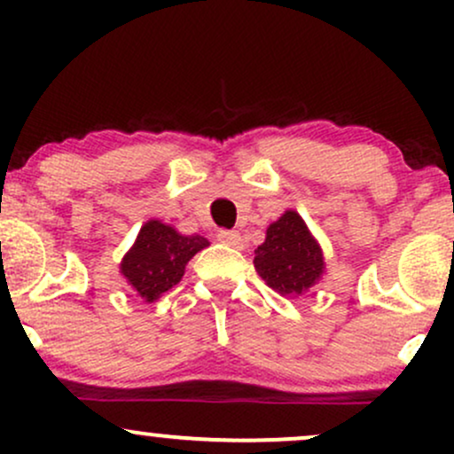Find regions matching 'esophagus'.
Returning <instances> with one entry per match:
<instances>
[{
	"instance_id": "34e87169",
	"label": "esophagus",
	"mask_w": 454,
	"mask_h": 454,
	"mask_svg": "<svg viewBox=\"0 0 454 454\" xmlns=\"http://www.w3.org/2000/svg\"><path fill=\"white\" fill-rule=\"evenodd\" d=\"M217 239H220L223 245H231V247H241L243 245L241 234L237 231H220L217 232Z\"/></svg>"
}]
</instances>
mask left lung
Returning a JSON list of instances; mask_svg holds the SVG:
<instances>
[{"mask_svg": "<svg viewBox=\"0 0 454 454\" xmlns=\"http://www.w3.org/2000/svg\"><path fill=\"white\" fill-rule=\"evenodd\" d=\"M254 264L260 278L284 296L303 294L325 270L320 247L294 211H286L270 223L267 239L258 245Z\"/></svg>", "mask_w": 454, "mask_h": 454, "instance_id": "obj_1", "label": "left lung"}]
</instances>
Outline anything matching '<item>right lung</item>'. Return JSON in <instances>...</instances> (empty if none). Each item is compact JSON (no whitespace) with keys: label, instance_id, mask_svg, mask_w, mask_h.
Returning a JSON list of instances; mask_svg holds the SVG:
<instances>
[{"label":"right lung","instance_id":"obj_1","mask_svg":"<svg viewBox=\"0 0 454 454\" xmlns=\"http://www.w3.org/2000/svg\"><path fill=\"white\" fill-rule=\"evenodd\" d=\"M209 241L200 234L184 237L175 228L151 220L140 228L137 243L121 262V273L140 299H160L184 278L185 264Z\"/></svg>","mask_w":454,"mask_h":454}]
</instances>
